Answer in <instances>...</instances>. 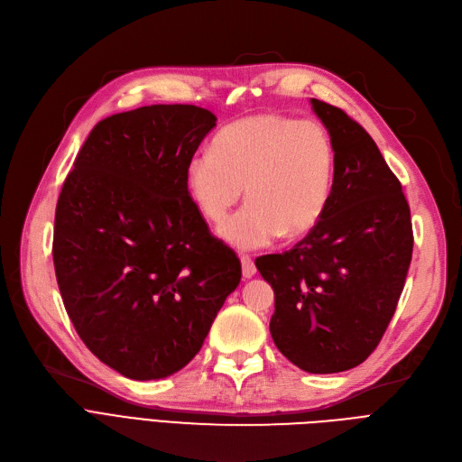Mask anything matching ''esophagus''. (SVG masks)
<instances>
[{
    "mask_svg": "<svg viewBox=\"0 0 462 462\" xmlns=\"http://www.w3.org/2000/svg\"><path fill=\"white\" fill-rule=\"evenodd\" d=\"M241 272H244L245 279H251L256 273V265L251 256H241Z\"/></svg>",
    "mask_w": 462,
    "mask_h": 462,
    "instance_id": "1",
    "label": "esophagus"
}]
</instances>
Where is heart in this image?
Segmentation results:
<instances>
[{"label":"heart","instance_id":"1","mask_svg":"<svg viewBox=\"0 0 462 462\" xmlns=\"http://www.w3.org/2000/svg\"><path fill=\"white\" fill-rule=\"evenodd\" d=\"M335 145L310 119L258 114L225 127L211 152L192 155L187 183L194 202L223 223L245 194L249 202L218 228L237 249H262L282 234L296 237L317 225L331 199Z\"/></svg>","mask_w":462,"mask_h":462}]
</instances>
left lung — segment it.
<instances>
[{"instance_id":"obj_1","label":"left lung","mask_w":462,"mask_h":462,"mask_svg":"<svg viewBox=\"0 0 462 462\" xmlns=\"http://www.w3.org/2000/svg\"><path fill=\"white\" fill-rule=\"evenodd\" d=\"M335 145L329 204L282 254L256 258L275 292V346L312 374L365 361L390 326L410 268L414 234L401 181L369 133L341 108L310 99Z\"/></svg>"}]
</instances>
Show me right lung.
I'll return each instance as SVG.
<instances>
[{
	"instance_id": "add662e5",
	"label": "right lung",
	"mask_w": 462,
	"mask_h": 462,
	"mask_svg": "<svg viewBox=\"0 0 462 462\" xmlns=\"http://www.w3.org/2000/svg\"><path fill=\"white\" fill-rule=\"evenodd\" d=\"M215 121L192 105L114 114L60 192L52 254L65 310L84 345L133 380L183 369L241 281L239 258L187 187Z\"/></svg>"
}]
</instances>
